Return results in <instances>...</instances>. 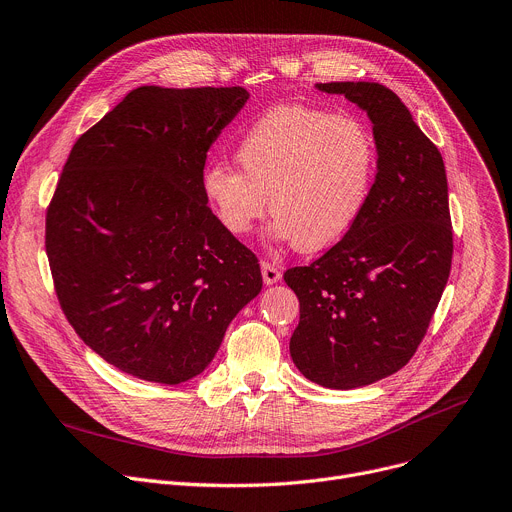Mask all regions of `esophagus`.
I'll use <instances>...</instances> for the list:
<instances>
[{
  "label": "esophagus",
  "mask_w": 512,
  "mask_h": 512,
  "mask_svg": "<svg viewBox=\"0 0 512 512\" xmlns=\"http://www.w3.org/2000/svg\"><path fill=\"white\" fill-rule=\"evenodd\" d=\"M261 275H263V282L267 286H271V284H277L282 280V269L271 261H261Z\"/></svg>",
  "instance_id": "34e87169"
}]
</instances>
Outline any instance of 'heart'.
<instances>
[{
	"label": "heart",
	"mask_w": 512,
	"mask_h": 512,
	"mask_svg": "<svg viewBox=\"0 0 512 512\" xmlns=\"http://www.w3.org/2000/svg\"><path fill=\"white\" fill-rule=\"evenodd\" d=\"M235 169L210 163L202 188L220 224L245 235L267 210L298 251L341 241L359 220L378 169V143L355 116L292 104L257 118L235 149Z\"/></svg>",
	"instance_id": "heart-1"
}]
</instances>
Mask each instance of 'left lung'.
Listing matches in <instances>:
<instances>
[{
	"instance_id": "obj_1",
	"label": "left lung",
	"mask_w": 512,
	"mask_h": 512,
	"mask_svg": "<svg viewBox=\"0 0 512 512\" xmlns=\"http://www.w3.org/2000/svg\"><path fill=\"white\" fill-rule=\"evenodd\" d=\"M316 87L367 112L378 173L347 235L284 273L300 300L290 355L310 382L351 390L396 374L427 335L451 271L447 175L439 149L392 89L374 81Z\"/></svg>"
}]
</instances>
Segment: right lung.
<instances>
[{
	"label": "right lung",
	"mask_w": 512,
	"mask_h": 512,
	"mask_svg": "<svg viewBox=\"0 0 512 512\" xmlns=\"http://www.w3.org/2000/svg\"><path fill=\"white\" fill-rule=\"evenodd\" d=\"M247 100L245 87H136L69 153L46 210L55 292L81 341L124 374L192 380L261 292L255 253L202 188Z\"/></svg>",
	"instance_id": "obj_1"
}]
</instances>
